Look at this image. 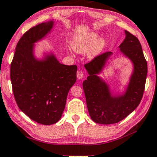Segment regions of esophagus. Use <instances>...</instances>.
<instances>
[{
    "label": "esophagus",
    "mask_w": 157,
    "mask_h": 157,
    "mask_svg": "<svg viewBox=\"0 0 157 157\" xmlns=\"http://www.w3.org/2000/svg\"><path fill=\"white\" fill-rule=\"evenodd\" d=\"M76 75H77V78H78V79H82L83 78V76H84L83 71H80V70H78V71H77Z\"/></svg>",
    "instance_id": "esophagus-1"
}]
</instances>
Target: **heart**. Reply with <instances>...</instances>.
<instances>
[{"instance_id":"obj_1","label":"heart","mask_w":157,"mask_h":157,"mask_svg":"<svg viewBox=\"0 0 157 157\" xmlns=\"http://www.w3.org/2000/svg\"><path fill=\"white\" fill-rule=\"evenodd\" d=\"M99 35L95 32H90L85 35L75 37L73 40L72 48L78 53H83L90 49L88 56L89 58H94L101 52L105 46V40L98 39Z\"/></svg>"}]
</instances>
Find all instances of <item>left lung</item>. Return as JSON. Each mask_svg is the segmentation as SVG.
<instances>
[{
  "instance_id": "1",
  "label": "left lung",
  "mask_w": 157,
  "mask_h": 157,
  "mask_svg": "<svg viewBox=\"0 0 157 157\" xmlns=\"http://www.w3.org/2000/svg\"><path fill=\"white\" fill-rule=\"evenodd\" d=\"M125 33V40L119 46L120 51L131 60L133 71L123 94L113 96L107 83L97 76L113 52L99 55L84 65L89 76L83 81V89L89 115L97 123L109 125L121 121L138 107L143 97L147 62L138 38L128 31Z\"/></svg>"
}]
</instances>
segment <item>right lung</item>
I'll use <instances>...</instances> for the list:
<instances>
[{
  "mask_svg": "<svg viewBox=\"0 0 157 157\" xmlns=\"http://www.w3.org/2000/svg\"><path fill=\"white\" fill-rule=\"evenodd\" d=\"M53 25V21L44 22L24 33L16 44L10 73L18 107L32 121L46 125L60 119L68 91L76 81V65L61 64L52 53L42 60L34 56V43Z\"/></svg>",
  "mask_w": 157,
  "mask_h": 157,
  "instance_id": "right-lung-1",
  "label": "right lung"
}]
</instances>
